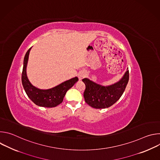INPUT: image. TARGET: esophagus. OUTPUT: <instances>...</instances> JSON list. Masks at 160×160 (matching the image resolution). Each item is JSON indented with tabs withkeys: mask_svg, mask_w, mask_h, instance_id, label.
I'll return each mask as SVG.
<instances>
[{
	"mask_svg": "<svg viewBox=\"0 0 160 160\" xmlns=\"http://www.w3.org/2000/svg\"><path fill=\"white\" fill-rule=\"evenodd\" d=\"M85 77V74L83 72H80V73L78 74V77L79 80H82Z\"/></svg>",
	"mask_w": 160,
	"mask_h": 160,
	"instance_id": "obj_1",
	"label": "esophagus"
}]
</instances>
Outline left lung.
<instances>
[{
	"mask_svg": "<svg viewBox=\"0 0 160 160\" xmlns=\"http://www.w3.org/2000/svg\"><path fill=\"white\" fill-rule=\"evenodd\" d=\"M129 80V71L127 70L123 78L116 83L104 87L88 78L82 82L85 85L83 93L85 101L89 106L96 109L107 108L115 104L122 96Z\"/></svg>",
	"mask_w": 160,
	"mask_h": 160,
	"instance_id": "1",
	"label": "left lung"
}]
</instances>
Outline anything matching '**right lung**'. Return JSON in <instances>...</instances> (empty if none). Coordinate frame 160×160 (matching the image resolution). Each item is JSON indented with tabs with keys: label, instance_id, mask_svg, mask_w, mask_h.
<instances>
[{
	"label": "right lung",
	"instance_id": "right-lung-1",
	"mask_svg": "<svg viewBox=\"0 0 160 160\" xmlns=\"http://www.w3.org/2000/svg\"><path fill=\"white\" fill-rule=\"evenodd\" d=\"M30 49L31 48L28 50L25 56L21 75V82L25 92L28 98L38 106L45 108L56 107L62 102L67 91L74 85L78 78V77L73 78L48 90H41L33 86L27 78L26 71Z\"/></svg>",
	"mask_w": 160,
	"mask_h": 160
}]
</instances>
